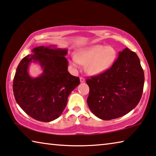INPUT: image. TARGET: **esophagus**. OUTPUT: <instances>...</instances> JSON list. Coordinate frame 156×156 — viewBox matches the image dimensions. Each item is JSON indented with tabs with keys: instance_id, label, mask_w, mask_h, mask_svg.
Here are the masks:
<instances>
[{
	"instance_id": "esophagus-1",
	"label": "esophagus",
	"mask_w": 156,
	"mask_h": 156,
	"mask_svg": "<svg viewBox=\"0 0 156 156\" xmlns=\"http://www.w3.org/2000/svg\"><path fill=\"white\" fill-rule=\"evenodd\" d=\"M80 83H84L85 81V79L83 77H80Z\"/></svg>"
}]
</instances>
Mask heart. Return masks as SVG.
<instances>
[{
    "instance_id": "1",
    "label": "heart",
    "mask_w": 156,
    "mask_h": 156,
    "mask_svg": "<svg viewBox=\"0 0 156 156\" xmlns=\"http://www.w3.org/2000/svg\"><path fill=\"white\" fill-rule=\"evenodd\" d=\"M116 51L109 46L96 44L78 51L71 63L77 66L78 63L85 65V70L91 75H96L108 70L113 65Z\"/></svg>"
}]
</instances>
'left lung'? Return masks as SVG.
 <instances>
[{
    "mask_svg": "<svg viewBox=\"0 0 156 156\" xmlns=\"http://www.w3.org/2000/svg\"><path fill=\"white\" fill-rule=\"evenodd\" d=\"M89 108L96 117L110 120L126 115L142 97L144 74L135 52L126 48L119 53L112 66L87 78Z\"/></svg>",
    "mask_w": 156,
    "mask_h": 156,
    "instance_id": "obj_1",
    "label": "left lung"
}]
</instances>
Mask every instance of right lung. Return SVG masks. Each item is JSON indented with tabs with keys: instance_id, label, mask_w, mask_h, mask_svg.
<instances>
[{
	"instance_id": "right-lung-1",
	"label": "right lung",
	"mask_w": 156,
	"mask_h": 156,
	"mask_svg": "<svg viewBox=\"0 0 156 156\" xmlns=\"http://www.w3.org/2000/svg\"><path fill=\"white\" fill-rule=\"evenodd\" d=\"M22 59L16 68L13 91L16 103L34 119L49 122L58 118L67 104L71 91L80 84V78L71 75L65 58L66 49L55 46H39ZM37 61L43 73L37 78L29 76V63Z\"/></svg>"
}]
</instances>
